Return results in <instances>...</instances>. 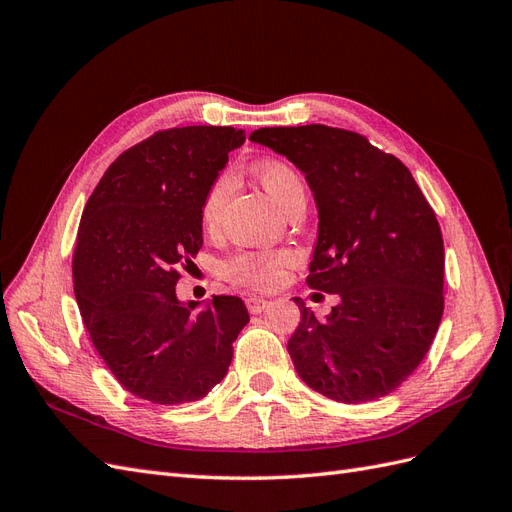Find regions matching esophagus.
Wrapping results in <instances>:
<instances>
[{"label": "esophagus", "mask_w": 512, "mask_h": 512, "mask_svg": "<svg viewBox=\"0 0 512 512\" xmlns=\"http://www.w3.org/2000/svg\"><path fill=\"white\" fill-rule=\"evenodd\" d=\"M269 299H262V297H247L245 299V305H247V312L250 314H260L265 312V309L269 307Z\"/></svg>", "instance_id": "1"}]
</instances>
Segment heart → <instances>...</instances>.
I'll return each mask as SVG.
<instances>
[{
	"label": "heart",
	"instance_id": "1",
	"mask_svg": "<svg viewBox=\"0 0 512 512\" xmlns=\"http://www.w3.org/2000/svg\"><path fill=\"white\" fill-rule=\"evenodd\" d=\"M256 177L262 183V188L269 192L282 209L288 200L303 190L301 177L284 162H265L256 168ZM232 188V179L228 173H222L218 179L211 183L203 198V207H200V222L207 230H213L220 224L224 205L228 200ZM290 262V254H239L226 262V275L235 284L252 286V288H265L277 282L280 269Z\"/></svg>",
	"mask_w": 512,
	"mask_h": 512
}]
</instances>
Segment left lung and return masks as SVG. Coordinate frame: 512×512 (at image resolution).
Masks as SVG:
<instances>
[{
  "label": "left lung",
  "instance_id": "obj_1",
  "mask_svg": "<svg viewBox=\"0 0 512 512\" xmlns=\"http://www.w3.org/2000/svg\"><path fill=\"white\" fill-rule=\"evenodd\" d=\"M250 141L305 175L318 207L307 286L339 297L327 320L294 299V369L309 389L342 404L386 397L421 365L442 320L436 213L410 170L356 132L312 123L260 128Z\"/></svg>",
  "mask_w": 512,
  "mask_h": 512
}]
</instances>
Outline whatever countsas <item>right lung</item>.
<instances>
[{
	"label": "right lung",
	"instance_id": "obj_1",
	"mask_svg": "<svg viewBox=\"0 0 512 512\" xmlns=\"http://www.w3.org/2000/svg\"><path fill=\"white\" fill-rule=\"evenodd\" d=\"M230 126L162 130L123 151L89 196L72 258L85 329L123 389L160 406L222 382L250 322L239 297L177 299L179 267L203 247L200 207L228 153Z\"/></svg>",
	"mask_w": 512,
	"mask_h": 512
}]
</instances>
